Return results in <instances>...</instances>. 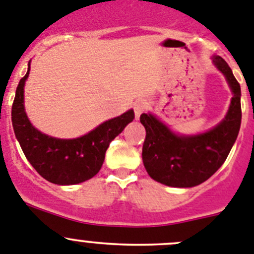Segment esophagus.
I'll return each instance as SVG.
<instances>
[{
	"label": "esophagus",
	"instance_id": "obj_1",
	"mask_svg": "<svg viewBox=\"0 0 254 254\" xmlns=\"http://www.w3.org/2000/svg\"><path fill=\"white\" fill-rule=\"evenodd\" d=\"M132 108H134L135 118H136V119H139V116H140L141 114L145 111L146 104H145V101H144V100H138V101H135L134 106H132Z\"/></svg>",
	"mask_w": 254,
	"mask_h": 254
}]
</instances>
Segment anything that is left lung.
Instances as JSON below:
<instances>
[{
    "mask_svg": "<svg viewBox=\"0 0 254 254\" xmlns=\"http://www.w3.org/2000/svg\"><path fill=\"white\" fill-rule=\"evenodd\" d=\"M233 92L229 110L219 124L198 135H178L151 114H141L146 130L143 163L154 181L175 188H190L209 179L226 162L241 127V86L228 64L213 56Z\"/></svg>",
    "mask_w": 254,
    "mask_h": 254,
    "instance_id": "left-lung-1",
    "label": "left lung"
}]
</instances>
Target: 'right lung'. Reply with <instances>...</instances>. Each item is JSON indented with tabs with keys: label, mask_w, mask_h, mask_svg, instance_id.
Returning a JSON list of instances; mask_svg holds the SVG:
<instances>
[{
	"label": "right lung",
	"mask_w": 254,
	"mask_h": 254,
	"mask_svg": "<svg viewBox=\"0 0 254 254\" xmlns=\"http://www.w3.org/2000/svg\"><path fill=\"white\" fill-rule=\"evenodd\" d=\"M30 73L20 80L12 104V127L23 154L37 173L59 186H72L96 175L111 140L134 119V111L108 120L76 139L52 138L32 127L25 113L23 87Z\"/></svg>",
	"instance_id": "obj_1"
}]
</instances>
